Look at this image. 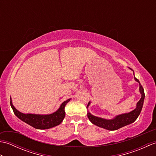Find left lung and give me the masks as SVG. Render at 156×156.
<instances>
[{"mask_svg": "<svg viewBox=\"0 0 156 156\" xmlns=\"http://www.w3.org/2000/svg\"><path fill=\"white\" fill-rule=\"evenodd\" d=\"M131 69L133 70L132 69ZM134 78L135 80L139 84H140V92L141 95L140 100L137 102L136 107H135L134 110L129 112H126V113L117 115L115 116L114 118L111 119H107L97 117V116L92 115L90 112L88 111V118L89 119V120L90 121L92 124L97 125L99 127L107 129V130L109 131H115L117 130V129H120L122 127H125L126 125L133 123V122L136 120L137 117H139V115L140 114L142 107H143L144 101L145 98V93L144 88L141 85L140 81H139L138 79H137L135 77ZM90 105V102H89L87 107V109H88V107Z\"/></svg>", "mask_w": 156, "mask_h": 156, "instance_id": "obj_1", "label": "left lung"}]
</instances>
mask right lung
<instances>
[{
	"instance_id": "right-lung-1",
	"label": "right lung",
	"mask_w": 156,
	"mask_h": 156,
	"mask_svg": "<svg viewBox=\"0 0 156 156\" xmlns=\"http://www.w3.org/2000/svg\"><path fill=\"white\" fill-rule=\"evenodd\" d=\"M71 100L69 98L63 102L60 107L55 112L48 115L39 114H25L19 111L13 106L12 99L11 97V106L15 115L19 119L26 122L31 127L37 129H48L59 125L64 120L65 117V107L68 102Z\"/></svg>"
}]
</instances>
